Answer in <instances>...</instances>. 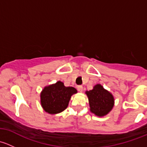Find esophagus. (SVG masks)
<instances>
[{"instance_id":"esophagus-1","label":"esophagus","mask_w":147,"mask_h":147,"mask_svg":"<svg viewBox=\"0 0 147 147\" xmlns=\"http://www.w3.org/2000/svg\"><path fill=\"white\" fill-rule=\"evenodd\" d=\"M78 91L80 92H82V90H83V87H82V85H79V86H78Z\"/></svg>"}]
</instances>
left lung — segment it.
Masks as SVG:
<instances>
[{"mask_svg": "<svg viewBox=\"0 0 147 147\" xmlns=\"http://www.w3.org/2000/svg\"><path fill=\"white\" fill-rule=\"evenodd\" d=\"M90 104V112L98 117H104L112 109L115 104L113 95L97 84L90 91H86Z\"/></svg>", "mask_w": 147, "mask_h": 147, "instance_id": "obj_1", "label": "left lung"}]
</instances>
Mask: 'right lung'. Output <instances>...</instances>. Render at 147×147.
<instances>
[{
    "instance_id": "right-lung-1",
    "label": "right lung",
    "mask_w": 147,
    "mask_h": 147,
    "mask_svg": "<svg viewBox=\"0 0 147 147\" xmlns=\"http://www.w3.org/2000/svg\"><path fill=\"white\" fill-rule=\"evenodd\" d=\"M77 92L75 88L65 87L64 83L58 81L45 87L41 92V106L50 115L58 114L67 107L71 96Z\"/></svg>"
}]
</instances>
